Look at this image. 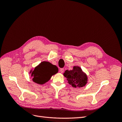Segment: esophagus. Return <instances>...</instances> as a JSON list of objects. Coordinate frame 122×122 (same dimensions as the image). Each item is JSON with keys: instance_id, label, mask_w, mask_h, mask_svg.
<instances>
[{"instance_id": "34e87169", "label": "esophagus", "mask_w": 122, "mask_h": 122, "mask_svg": "<svg viewBox=\"0 0 122 122\" xmlns=\"http://www.w3.org/2000/svg\"><path fill=\"white\" fill-rule=\"evenodd\" d=\"M64 71V68H61V69H60V72L61 73H63Z\"/></svg>"}]
</instances>
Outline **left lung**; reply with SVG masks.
<instances>
[{
  "label": "left lung",
  "mask_w": 122,
  "mask_h": 122,
  "mask_svg": "<svg viewBox=\"0 0 122 122\" xmlns=\"http://www.w3.org/2000/svg\"><path fill=\"white\" fill-rule=\"evenodd\" d=\"M64 75L67 78L68 83L74 87H83L87 83V76L81 69L77 66H74L72 70H66Z\"/></svg>",
  "instance_id": "8db88e82"
}]
</instances>
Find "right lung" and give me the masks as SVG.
Masks as SVG:
<instances>
[{
	"instance_id": "obj_1",
	"label": "right lung",
	"mask_w": 122,
	"mask_h": 122,
	"mask_svg": "<svg viewBox=\"0 0 122 122\" xmlns=\"http://www.w3.org/2000/svg\"><path fill=\"white\" fill-rule=\"evenodd\" d=\"M58 71L56 66L47 61H43L36 67L32 72L33 81L40 84H43L49 81L52 75Z\"/></svg>"
}]
</instances>
